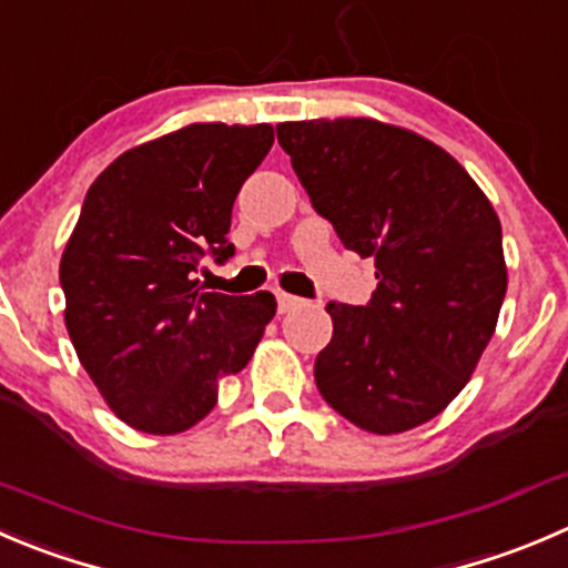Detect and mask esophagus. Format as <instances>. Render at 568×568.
<instances>
[{"mask_svg":"<svg viewBox=\"0 0 568 568\" xmlns=\"http://www.w3.org/2000/svg\"><path fill=\"white\" fill-rule=\"evenodd\" d=\"M300 305H302L300 296L283 294V291H280V294H277V313H291V311H294V307H300Z\"/></svg>","mask_w":568,"mask_h":568,"instance_id":"1","label":"esophagus"}]
</instances>
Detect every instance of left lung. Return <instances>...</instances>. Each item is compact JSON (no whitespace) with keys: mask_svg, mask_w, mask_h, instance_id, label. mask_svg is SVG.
I'll return each instance as SVG.
<instances>
[{"mask_svg":"<svg viewBox=\"0 0 568 568\" xmlns=\"http://www.w3.org/2000/svg\"><path fill=\"white\" fill-rule=\"evenodd\" d=\"M313 207L346 250L374 257L366 307L329 302L318 394L355 427L394 436L464 390L508 291L499 216L449 152L377 119L277 124Z\"/></svg>","mask_w":568,"mask_h":568,"instance_id":"1","label":"left lung"}]
</instances>
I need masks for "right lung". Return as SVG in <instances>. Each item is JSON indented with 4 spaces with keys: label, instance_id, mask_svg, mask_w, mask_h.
I'll use <instances>...</instances> for the list:
<instances>
[{
    "label": "right lung",
    "instance_id": "add662e5",
    "mask_svg": "<svg viewBox=\"0 0 568 568\" xmlns=\"http://www.w3.org/2000/svg\"><path fill=\"white\" fill-rule=\"evenodd\" d=\"M274 144L272 124L196 121L115 158L88 189L60 257L65 329L110 410L174 436L207 416L250 363L277 302L202 291L227 261L233 202Z\"/></svg>",
    "mask_w": 568,
    "mask_h": 568
}]
</instances>
